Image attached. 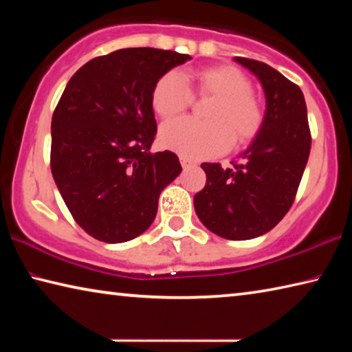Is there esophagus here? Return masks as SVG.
Wrapping results in <instances>:
<instances>
[{
    "label": "esophagus",
    "mask_w": 352,
    "mask_h": 352,
    "mask_svg": "<svg viewBox=\"0 0 352 352\" xmlns=\"http://www.w3.org/2000/svg\"><path fill=\"white\" fill-rule=\"evenodd\" d=\"M180 163H182L183 168H190V166L195 164V163L192 162V160H189V158H186V157H180Z\"/></svg>",
    "instance_id": "1"
}]
</instances>
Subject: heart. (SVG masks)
Listing matches in <instances>:
<instances>
[{"label": "heart", "mask_w": 352, "mask_h": 352, "mask_svg": "<svg viewBox=\"0 0 352 352\" xmlns=\"http://www.w3.org/2000/svg\"><path fill=\"white\" fill-rule=\"evenodd\" d=\"M192 90L199 96L214 98L206 122L189 118L174 119L160 129V142L186 158H210L233 144H247L264 126V107L253 91V83L241 69L217 65L195 71ZM192 102V91L183 77L169 71L155 83L151 94L153 111L169 119L180 115Z\"/></svg>", "instance_id": "obj_1"}]
</instances>
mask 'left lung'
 I'll return each mask as SVG.
<instances>
[{"mask_svg": "<svg viewBox=\"0 0 352 352\" xmlns=\"http://www.w3.org/2000/svg\"><path fill=\"white\" fill-rule=\"evenodd\" d=\"M265 91L264 126L231 168L201 163L205 188L194 195L199 219L230 241L253 239L279 223L296 197L311 153V129L301 88L264 62L236 57Z\"/></svg>", "mask_w": 352, "mask_h": 352, "instance_id": "obj_1", "label": "left lung"}]
</instances>
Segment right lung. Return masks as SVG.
<instances>
[{
	"label": "right lung",
	"instance_id": "1",
	"mask_svg": "<svg viewBox=\"0 0 352 352\" xmlns=\"http://www.w3.org/2000/svg\"><path fill=\"white\" fill-rule=\"evenodd\" d=\"M188 54L127 47L94 57L71 77L52 115L51 172L71 216L107 243L151 226L158 197L180 175L174 152L151 153L152 88Z\"/></svg>",
	"mask_w": 352,
	"mask_h": 352
}]
</instances>
